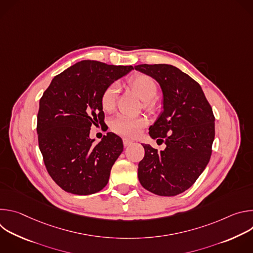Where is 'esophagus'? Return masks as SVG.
<instances>
[{
	"instance_id": "obj_1",
	"label": "esophagus",
	"mask_w": 253,
	"mask_h": 253,
	"mask_svg": "<svg viewBox=\"0 0 253 253\" xmlns=\"http://www.w3.org/2000/svg\"><path fill=\"white\" fill-rule=\"evenodd\" d=\"M131 144H133V141H132V140H129V139H127V138H124V139H123V145H124L125 147L130 146Z\"/></svg>"
}]
</instances>
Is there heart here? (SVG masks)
I'll return each instance as SVG.
<instances>
[{
    "mask_svg": "<svg viewBox=\"0 0 253 253\" xmlns=\"http://www.w3.org/2000/svg\"><path fill=\"white\" fill-rule=\"evenodd\" d=\"M129 84L133 91L144 102L146 109H153V100L157 96L158 86L156 82L149 76L144 74H137L130 78ZM119 86L113 83L108 86L101 95L100 103L102 109L106 112L112 111L117 101ZM146 125V122L142 118H133L125 115H118L111 121V130L123 137H135L139 134L141 129Z\"/></svg>",
    "mask_w": 253,
    "mask_h": 253,
    "instance_id": "1",
    "label": "heart"
}]
</instances>
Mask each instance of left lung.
I'll return each mask as SVG.
<instances>
[{
  "mask_svg": "<svg viewBox=\"0 0 253 253\" xmlns=\"http://www.w3.org/2000/svg\"><path fill=\"white\" fill-rule=\"evenodd\" d=\"M135 70L161 87L163 112L149 135L166 144L163 151L142 144L145 155L138 164L139 181L154 194L175 196L194 184L210 160L215 136L212 108L200 85L172 65L142 64Z\"/></svg>",
  "mask_w": 253,
  "mask_h": 253,
  "instance_id": "1",
  "label": "left lung"
}]
</instances>
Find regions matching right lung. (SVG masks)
<instances>
[{
    "instance_id": "add662e5",
    "label": "right lung",
    "mask_w": 253,
    "mask_h": 253,
    "mask_svg": "<svg viewBox=\"0 0 253 253\" xmlns=\"http://www.w3.org/2000/svg\"><path fill=\"white\" fill-rule=\"evenodd\" d=\"M132 66L84 60L54 77L40 99L37 116L39 148L48 173L65 191L89 195L109 181L123 151L122 139L108 132L93 145L91 126L104 121L100 98Z\"/></svg>"
}]
</instances>
